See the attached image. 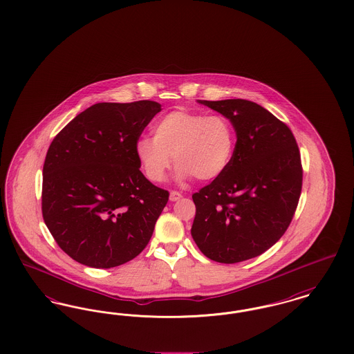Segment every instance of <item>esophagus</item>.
I'll return each instance as SVG.
<instances>
[{
    "instance_id": "34e87169",
    "label": "esophagus",
    "mask_w": 354,
    "mask_h": 354,
    "mask_svg": "<svg viewBox=\"0 0 354 354\" xmlns=\"http://www.w3.org/2000/svg\"><path fill=\"white\" fill-rule=\"evenodd\" d=\"M182 198H183V195L180 192H178V191H171L169 192V201L171 202H176V201H179Z\"/></svg>"
}]
</instances>
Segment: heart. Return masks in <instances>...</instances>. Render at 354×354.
Returning a JSON list of instances; mask_svg holds the SVG:
<instances>
[{
	"instance_id": "b5f03b06",
	"label": "heart",
	"mask_w": 354,
	"mask_h": 354,
	"mask_svg": "<svg viewBox=\"0 0 354 354\" xmlns=\"http://www.w3.org/2000/svg\"><path fill=\"white\" fill-rule=\"evenodd\" d=\"M152 134L136 140L135 155L146 178L155 183L166 178L171 156L179 178L207 182L228 169L235 152V126L224 115L174 110L153 123Z\"/></svg>"
}]
</instances>
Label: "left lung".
I'll list each match as a JSON object with an SVG mask.
<instances>
[{
	"mask_svg": "<svg viewBox=\"0 0 354 354\" xmlns=\"http://www.w3.org/2000/svg\"><path fill=\"white\" fill-rule=\"evenodd\" d=\"M201 103L234 123L237 140L228 169L192 195L191 235L208 259L240 263L286 234L301 194L300 151L286 123L254 102Z\"/></svg>",
	"mask_w": 354,
	"mask_h": 354,
	"instance_id": "obj_1",
	"label": "left lung"
}]
</instances>
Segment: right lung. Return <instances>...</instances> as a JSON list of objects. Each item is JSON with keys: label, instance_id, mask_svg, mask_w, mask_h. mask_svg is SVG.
<instances>
[{"label": "right lung", "instance_id": "right-lung-1", "mask_svg": "<svg viewBox=\"0 0 354 354\" xmlns=\"http://www.w3.org/2000/svg\"><path fill=\"white\" fill-rule=\"evenodd\" d=\"M160 110L153 101L95 103L53 139L42 216L73 260L113 268L149 244L169 194L140 172L135 143Z\"/></svg>", "mask_w": 354, "mask_h": 354}]
</instances>
